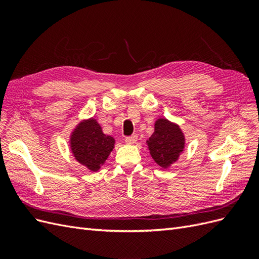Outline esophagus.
<instances>
[{
	"mask_svg": "<svg viewBox=\"0 0 259 259\" xmlns=\"http://www.w3.org/2000/svg\"><path fill=\"white\" fill-rule=\"evenodd\" d=\"M137 142V135H132L130 137L125 138V143L127 145H134Z\"/></svg>",
	"mask_w": 259,
	"mask_h": 259,
	"instance_id": "esophagus-1",
	"label": "esophagus"
}]
</instances>
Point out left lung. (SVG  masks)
I'll list each match as a JSON object with an SVG mask.
<instances>
[{
	"label": "left lung",
	"instance_id": "1",
	"mask_svg": "<svg viewBox=\"0 0 259 259\" xmlns=\"http://www.w3.org/2000/svg\"><path fill=\"white\" fill-rule=\"evenodd\" d=\"M185 140L178 124L160 117L154 123L153 134L146 143L154 162L162 168H168L183 153Z\"/></svg>",
	"mask_w": 259,
	"mask_h": 259
}]
</instances>
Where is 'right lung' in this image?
Segmentation results:
<instances>
[{"label":"right lung","instance_id":"1","mask_svg":"<svg viewBox=\"0 0 259 259\" xmlns=\"http://www.w3.org/2000/svg\"><path fill=\"white\" fill-rule=\"evenodd\" d=\"M114 144V138L104 134L94 117L82 120L70 135V150L74 159L92 171H97L104 165Z\"/></svg>","mask_w":259,"mask_h":259}]
</instances>
